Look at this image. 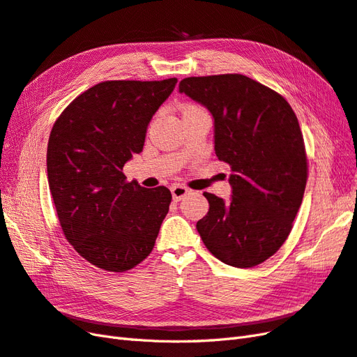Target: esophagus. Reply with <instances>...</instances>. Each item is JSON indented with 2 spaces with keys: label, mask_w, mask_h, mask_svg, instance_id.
<instances>
[{
  "label": "esophagus",
  "mask_w": 357,
  "mask_h": 357,
  "mask_svg": "<svg viewBox=\"0 0 357 357\" xmlns=\"http://www.w3.org/2000/svg\"><path fill=\"white\" fill-rule=\"evenodd\" d=\"M170 191H172V197H173V200H175V202H179L181 199H184L187 195H190V190L187 187H184V185H181V184L173 185L170 188Z\"/></svg>",
  "instance_id": "esophagus-1"
}]
</instances>
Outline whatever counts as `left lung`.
<instances>
[{
  "instance_id": "obj_1",
  "label": "left lung",
  "mask_w": 357,
  "mask_h": 357,
  "mask_svg": "<svg viewBox=\"0 0 357 357\" xmlns=\"http://www.w3.org/2000/svg\"><path fill=\"white\" fill-rule=\"evenodd\" d=\"M179 93L205 106L213 118V146L230 165L229 202H209L197 231L222 263L252 268L286 242L308 178L299 122L278 93L243 75L187 77Z\"/></svg>"
}]
</instances>
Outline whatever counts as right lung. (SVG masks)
I'll use <instances>...</instances> for the list:
<instances>
[{
    "label": "right lung",
    "mask_w": 357,
    "mask_h": 357,
    "mask_svg": "<svg viewBox=\"0 0 357 357\" xmlns=\"http://www.w3.org/2000/svg\"><path fill=\"white\" fill-rule=\"evenodd\" d=\"M178 82L107 80L59 115L47 144V181L59 224L94 266L126 272L154 248L172 195L128 182L122 167L144 149L146 128Z\"/></svg>",
    "instance_id": "add662e5"
}]
</instances>
